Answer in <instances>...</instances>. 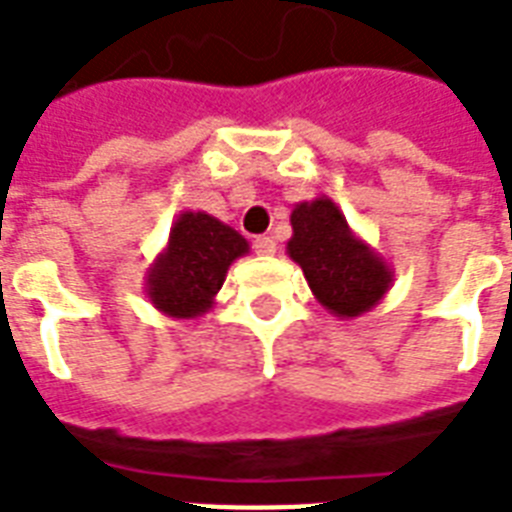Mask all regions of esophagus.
<instances>
[{
    "mask_svg": "<svg viewBox=\"0 0 512 512\" xmlns=\"http://www.w3.org/2000/svg\"><path fill=\"white\" fill-rule=\"evenodd\" d=\"M252 247H255L257 255H273V252H276V241H273L271 236H257Z\"/></svg>",
    "mask_w": 512,
    "mask_h": 512,
    "instance_id": "obj_1",
    "label": "esophagus"
}]
</instances>
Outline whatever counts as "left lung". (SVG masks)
<instances>
[{"label":"left lung","mask_w":512,"mask_h":512,"mask_svg":"<svg viewBox=\"0 0 512 512\" xmlns=\"http://www.w3.org/2000/svg\"><path fill=\"white\" fill-rule=\"evenodd\" d=\"M287 255L305 273L313 297L337 319L372 311L393 287V268L348 225L329 196L300 201L289 215Z\"/></svg>","instance_id":"1"}]
</instances>
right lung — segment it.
I'll return each mask as SVG.
<instances>
[{
  "instance_id": "right-lung-1",
  "label": "right lung",
  "mask_w": 512,
  "mask_h": 512,
  "mask_svg": "<svg viewBox=\"0 0 512 512\" xmlns=\"http://www.w3.org/2000/svg\"><path fill=\"white\" fill-rule=\"evenodd\" d=\"M247 252L249 241L231 225L207 212L185 209L146 271L148 300L170 319H199L215 305L233 260Z\"/></svg>"
}]
</instances>
